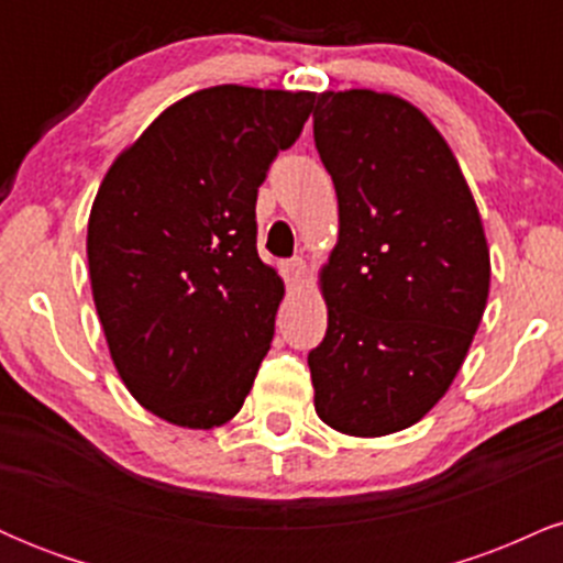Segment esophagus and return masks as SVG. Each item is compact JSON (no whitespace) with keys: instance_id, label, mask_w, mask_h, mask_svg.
Masks as SVG:
<instances>
[{"instance_id":"esophagus-1","label":"esophagus","mask_w":563,"mask_h":563,"mask_svg":"<svg viewBox=\"0 0 563 563\" xmlns=\"http://www.w3.org/2000/svg\"><path fill=\"white\" fill-rule=\"evenodd\" d=\"M283 275H286V280L290 286H299V283L307 277V262L303 260H290L283 264Z\"/></svg>"}]
</instances>
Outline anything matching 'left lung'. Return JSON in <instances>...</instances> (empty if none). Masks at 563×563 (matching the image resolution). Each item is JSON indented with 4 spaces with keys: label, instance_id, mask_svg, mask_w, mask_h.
Returning a JSON list of instances; mask_svg holds the SVG:
<instances>
[{
    "label": "left lung",
    "instance_id": "obj_1",
    "mask_svg": "<svg viewBox=\"0 0 563 563\" xmlns=\"http://www.w3.org/2000/svg\"><path fill=\"white\" fill-rule=\"evenodd\" d=\"M314 145L339 198L320 267L328 331L309 352L314 410L349 437L418 423L466 360L489 296V245L457 158L399 95H314Z\"/></svg>",
    "mask_w": 563,
    "mask_h": 563
}]
</instances>
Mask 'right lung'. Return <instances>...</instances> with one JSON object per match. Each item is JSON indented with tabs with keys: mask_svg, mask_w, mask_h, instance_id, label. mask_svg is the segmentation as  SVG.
Returning a JSON list of instances; mask_svg holds the SVG:
<instances>
[{
	"mask_svg": "<svg viewBox=\"0 0 563 563\" xmlns=\"http://www.w3.org/2000/svg\"><path fill=\"white\" fill-rule=\"evenodd\" d=\"M312 92L198 89L115 156L87 224L92 299L121 380L183 429L232 421L286 286L256 254V192Z\"/></svg>",
	"mask_w": 563,
	"mask_h": 563,
	"instance_id": "1",
	"label": "right lung"
}]
</instances>
